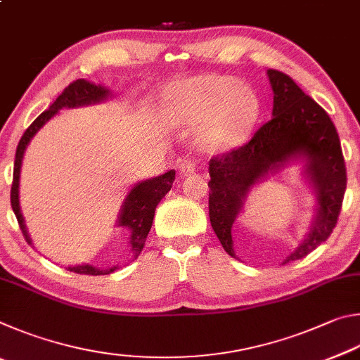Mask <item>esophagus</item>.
Instances as JSON below:
<instances>
[{
  "label": "esophagus",
  "instance_id": "1",
  "mask_svg": "<svg viewBox=\"0 0 360 360\" xmlns=\"http://www.w3.org/2000/svg\"><path fill=\"white\" fill-rule=\"evenodd\" d=\"M178 169H179V173H181L182 176L191 174V173H193V169H195V162H193V160H182V162L179 163Z\"/></svg>",
  "mask_w": 360,
  "mask_h": 360
}]
</instances>
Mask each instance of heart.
<instances>
[{
    "label": "heart",
    "mask_w": 360,
    "mask_h": 360,
    "mask_svg": "<svg viewBox=\"0 0 360 360\" xmlns=\"http://www.w3.org/2000/svg\"><path fill=\"white\" fill-rule=\"evenodd\" d=\"M178 115L188 122H206L205 141L216 148H233L248 136L259 112L255 95L225 77H208L188 85L178 103Z\"/></svg>",
    "instance_id": "obj_1"
}]
</instances>
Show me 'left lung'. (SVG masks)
I'll return each instance as SVG.
<instances>
[{
    "label": "left lung",
    "instance_id": "1",
    "mask_svg": "<svg viewBox=\"0 0 360 360\" xmlns=\"http://www.w3.org/2000/svg\"><path fill=\"white\" fill-rule=\"evenodd\" d=\"M273 117L251 141L210 160V221L225 252L235 255L231 225L252 188L270 174L300 163L316 197L311 225L283 264L303 259L324 243L337 225L346 191V167L337 129L328 114L281 71L268 70Z\"/></svg>",
    "mask_w": 360,
    "mask_h": 360
}]
</instances>
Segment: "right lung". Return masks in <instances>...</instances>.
Masks as SVG:
<instances>
[{
  "label": "right lung",
  "mask_w": 360,
  "mask_h": 360,
  "mask_svg": "<svg viewBox=\"0 0 360 360\" xmlns=\"http://www.w3.org/2000/svg\"><path fill=\"white\" fill-rule=\"evenodd\" d=\"M111 95H112L111 90L106 89L105 85L90 82L87 79H77V81L71 82L68 87L60 94L58 98L52 103L47 111L38 115V119L28 127L27 131L23 133V136L20 138L19 146H17V150H15L14 176H12V187H11V206L17 217V221H19V227L22 230L23 236H25L28 245H33V243L28 235L25 219L22 216L19 186H20V169H22L23 154H25L30 141H32L36 133H38L42 127H44L47 122L60 111V109L96 105V103L108 100ZM174 176H176L174 169H169V172H167L165 174H160V176H155V178L138 182V184L133 186L131 191L127 193L124 203L120 206L117 224L115 225L129 230L130 233L129 248H130L131 259H136L138 255L141 254L146 238H148V233L152 227V221H154L157 205L160 203V200L165 197L169 191H172ZM117 268H119L117 265H114L105 270V268H96L90 264H82V265L68 266L66 270L79 273V275L98 276V275H109V273L115 271Z\"/></svg>",
  "instance_id": "obj_1"
}]
</instances>
